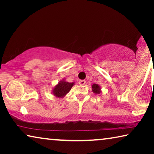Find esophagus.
Listing matches in <instances>:
<instances>
[{
	"label": "esophagus",
	"instance_id": "1",
	"mask_svg": "<svg viewBox=\"0 0 154 154\" xmlns=\"http://www.w3.org/2000/svg\"><path fill=\"white\" fill-rule=\"evenodd\" d=\"M79 85H83L85 84V80H80L79 82Z\"/></svg>",
	"mask_w": 154,
	"mask_h": 154
}]
</instances>
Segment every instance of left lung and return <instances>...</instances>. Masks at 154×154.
I'll list each match as a JSON object with an SVG mask.
<instances>
[{
    "label": "left lung",
    "mask_w": 154,
    "mask_h": 154,
    "mask_svg": "<svg viewBox=\"0 0 154 154\" xmlns=\"http://www.w3.org/2000/svg\"><path fill=\"white\" fill-rule=\"evenodd\" d=\"M92 90L96 94H99L101 92V88L99 85L96 84V83H94L92 85Z\"/></svg>",
    "instance_id": "8db88e82"
}]
</instances>
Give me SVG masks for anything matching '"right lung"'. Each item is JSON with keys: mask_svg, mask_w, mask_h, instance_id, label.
<instances>
[{"mask_svg": "<svg viewBox=\"0 0 154 154\" xmlns=\"http://www.w3.org/2000/svg\"><path fill=\"white\" fill-rule=\"evenodd\" d=\"M75 85V82L69 83L66 82L65 79L60 81L52 90V94L57 98H64L71 90L72 87Z\"/></svg>", "mask_w": 154, "mask_h": 154, "instance_id": "right-lung-1", "label": "right lung"}]
</instances>
